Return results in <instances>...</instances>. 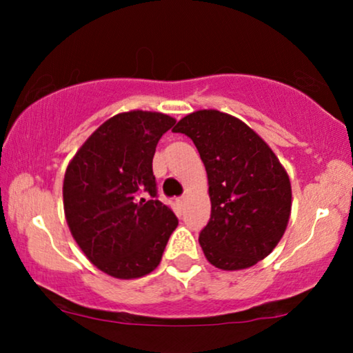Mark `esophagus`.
<instances>
[{
    "label": "esophagus",
    "mask_w": 353,
    "mask_h": 353,
    "mask_svg": "<svg viewBox=\"0 0 353 353\" xmlns=\"http://www.w3.org/2000/svg\"><path fill=\"white\" fill-rule=\"evenodd\" d=\"M185 201H186V196H180V197H178V199H176V202H178V204H180V205L185 204Z\"/></svg>",
    "instance_id": "obj_1"
}]
</instances>
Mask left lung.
Segmentation results:
<instances>
[{
	"mask_svg": "<svg viewBox=\"0 0 353 353\" xmlns=\"http://www.w3.org/2000/svg\"><path fill=\"white\" fill-rule=\"evenodd\" d=\"M173 132L192 139L209 178L210 220L199 234L205 259L228 272L263 260L291 215V181L281 162L243 120L215 109L186 115Z\"/></svg>",
	"mask_w": 353,
	"mask_h": 353,
	"instance_id": "8db88e82",
	"label": "left lung"
}]
</instances>
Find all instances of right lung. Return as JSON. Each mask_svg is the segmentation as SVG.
<instances>
[{
  "label": "right lung",
  "mask_w": 353,
  "mask_h": 353,
  "mask_svg": "<svg viewBox=\"0 0 353 353\" xmlns=\"http://www.w3.org/2000/svg\"><path fill=\"white\" fill-rule=\"evenodd\" d=\"M176 120L130 110L114 115L69 162L62 186L65 220L75 243L101 272L141 278L161 263L175 214L157 199L152 157Z\"/></svg>",
  "instance_id": "add662e5"
}]
</instances>
